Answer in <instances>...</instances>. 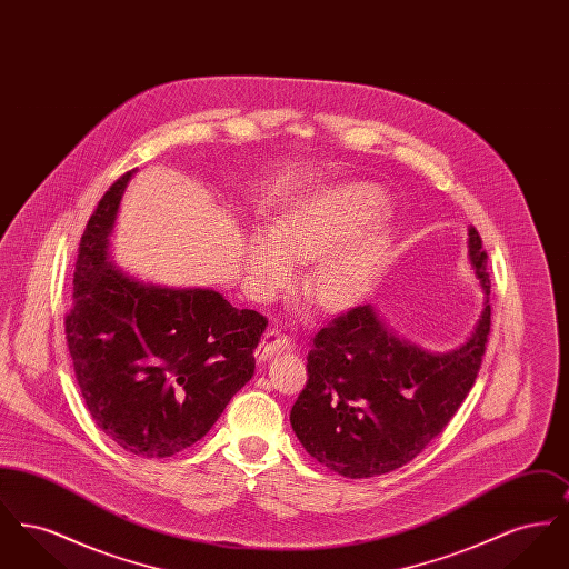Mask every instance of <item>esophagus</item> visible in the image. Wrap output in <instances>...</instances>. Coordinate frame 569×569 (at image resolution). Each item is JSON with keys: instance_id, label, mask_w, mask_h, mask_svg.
<instances>
[{"instance_id": "34e87169", "label": "esophagus", "mask_w": 569, "mask_h": 569, "mask_svg": "<svg viewBox=\"0 0 569 569\" xmlns=\"http://www.w3.org/2000/svg\"><path fill=\"white\" fill-rule=\"evenodd\" d=\"M290 348H292L290 337L286 332L277 330V328H271V330L264 332V337H262V341H260V346L256 350V356H258V360H267V358H271L274 353L290 350Z\"/></svg>"}]
</instances>
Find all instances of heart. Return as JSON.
I'll return each mask as SVG.
<instances>
[{
	"label": "heart",
	"mask_w": 569,
	"mask_h": 569,
	"mask_svg": "<svg viewBox=\"0 0 569 569\" xmlns=\"http://www.w3.org/2000/svg\"><path fill=\"white\" fill-rule=\"evenodd\" d=\"M367 188H348L330 198L300 202L286 211L272 232H258L247 247V279L258 297L272 298L297 281V262H316L307 288L318 305L339 311L373 286L386 260L388 237L379 226L358 232L376 209Z\"/></svg>",
	"instance_id": "1"
}]
</instances>
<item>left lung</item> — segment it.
Masks as SVG:
<instances>
[{
    "label": "left lung",
    "mask_w": 569,
    "mask_h": 569,
    "mask_svg": "<svg viewBox=\"0 0 569 569\" xmlns=\"http://www.w3.org/2000/svg\"><path fill=\"white\" fill-rule=\"evenodd\" d=\"M487 251L469 228V262L487 295L473 335L431 353L399 339L371 305L337 316L311 339L307 383L290 411L302 448L346 478H373L416 459L478 378L490 332Z\"/></svg>",
    "instance_id": "left-lung-1"
}]
</instances>
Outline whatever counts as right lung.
<instances>
[{"instance_id":"1","label":"right lung","mask_w":569,"mask_h":569,"mask_svg":"<svg viewBox=\"0 0 569 569\" xmlns=\"http://www.w3.org/2000/svg\"><path fill=\"white\" fill-rule=\"evenodd\" d=\"M134 172L87 221L66 339L96 425L130 455L166 459L209 433L251 379L269 320L216 290L142 283L112 267L109 237Z\"/></svg>"}]
</instances>
